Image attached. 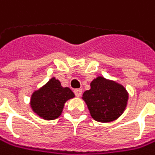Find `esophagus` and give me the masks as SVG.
Masks as SVG:
<instances>
[{
    "label": "esophagus",
    "instance_id": "obj_1",
    "mask_svg": "<svg viewBox=\"0 0 155 155\" xmlns=\"http://www.w3.org/2000/svg\"><path fill=\"white\" fill-rule=\"evenodd\" d=\"M82 89L81 88H76V89H74V94H75V96L76 97H80L81 95H82Z\"/></svg>",
    "mask_w": 155,
    "mask_h": 155
}]
</instances>
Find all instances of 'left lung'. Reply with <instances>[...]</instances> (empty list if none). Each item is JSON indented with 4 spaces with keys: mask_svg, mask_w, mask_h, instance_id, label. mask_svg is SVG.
I'll use <instances>...</instances> for the list:
<instances>
[{
    "mask_svg": "<svg viewBox=\"0 0 155 155\" xmlns=\"http://www.w3.org/2000/svg\"><path fill=\"white\" fill-rule=\"evenodd\" d=\"M90 85V90L84 93L83 98L91 116L98 122H110L117 119L127 107L128 95L126 89L103 77H97Z\"/></svg>",
    "mask_w": 155,
    "mask_h": 155,
    "instance_id": "left-lung-1",
    "label": "left lung"
}]
</instances>
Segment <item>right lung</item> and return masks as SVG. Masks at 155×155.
<instances>
[{
    "label": "right lung",
    "mask_w": 155,
    "mask_h": 155,
    "mask_svg": "<svg viewBox=\"0 0 155 155\" xmlns=\"http://www.w3.org/2000/svg\"><path fill=\"white\" fill-rule=\"evenodd\" d=\"M73 97L74 94L69 87H62L58 80L52 78L32 94L31 105L39 116L53 120L61 114L64 103Z\"/></svg>",
    "instance_id": "right-lung-1"
}]
</instances>
